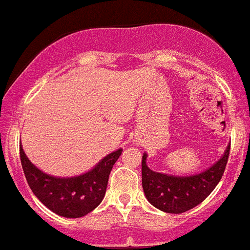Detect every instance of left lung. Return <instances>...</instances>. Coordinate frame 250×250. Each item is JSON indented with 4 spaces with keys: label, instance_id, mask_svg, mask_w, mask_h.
<instances>
[{
    "label": "left lung",
    "instance_id": "obj_1",
    "mask_svg": "<svg viewBox=\"0 0 250 250\" xmlns=\"http://www.w3.org/2000/svg\"><path fill=\"white\" fill-rule=\"evenodd\" d=\"M230 144L223 156L209 168L197 175L173 176L156 172L146 165L147 153L143 155V188L148 202L166 213H183L207 198L223 176L229 156Z\"/></svg>",
    "mask_w": 250,
    "mask_h": 250
}]
</instances>
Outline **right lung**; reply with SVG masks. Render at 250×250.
<instances>
[{
	"mask_svg": "<svg viewBox=\"0 0 250 250\" xmlns=\"http://www.w3.org/2000/svg\"><path fill=\"white\" fill-rule=\"evenodd\" d=\"M121 148L100 160L90 171L74 177H56L37 168L20 144L21 164L34 196L52 212L67 218L90 213L103 201L109 175L121 155Z\"/></svg>",
	"mask_w": 250,
	"mask_h": 250,
	"instance_id": "right-lung-1",
	"label": "right lung"
}]
</instances>
